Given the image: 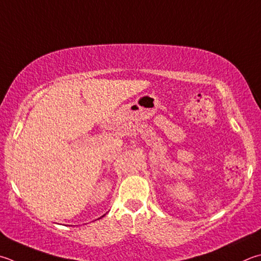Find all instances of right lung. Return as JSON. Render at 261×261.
Segmentation results:
<instances>
[{"instance_id":"1","label":"right lung","mask_w":261,"mask_h":261,"mask_svg":"<svg viewBox=\"0 0 261 261\" xmlns=\"http://www.w3.org/2000/svg\"><path fill=\"white\" fill-rule=\"evenodd\" d=\"M103 216H105V215H103ZM103 216H102V217H103ZM99 219H100V218H99Z\"/></svg>"}]
</instances>
